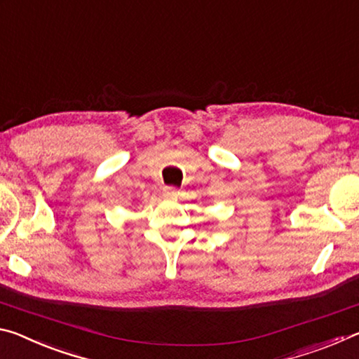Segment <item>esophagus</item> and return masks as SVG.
I'll return each instance as SVG.
<instances>
[{
	"label": "esophagus",
	"instance_id": "obj_1",
	"mask_svg": "<svg viewBox=\"0 0 359 359\" xmlns=\"http://www.w3.org/2000/svg\"><path fill=\"white\" fill-rule=\"evenodd\" d=\"M163 194H165V198L177 199L180 196V190H177L175 187H165L163 188Z\"/></svg>",
	"mask_w": 359,
	"mask_h": 359
}]
</instances>
